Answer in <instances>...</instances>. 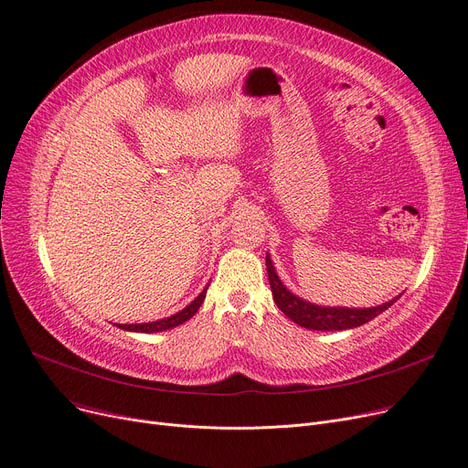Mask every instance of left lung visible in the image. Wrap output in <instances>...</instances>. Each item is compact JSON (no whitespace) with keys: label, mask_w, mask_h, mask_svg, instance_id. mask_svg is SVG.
<instances>
[{"label":"left lung","mask_w":468,"mask_h":468,"mask_svg":"<svg viewBox=\"0 0 468 468\" xmlns=\"http://www.w3.org/2000/svg\"><path fill=\"white\" fill-rule=\"evenodd\" d=\"M265 265H267V275H269V284H271L273 292V300L277 307L290 318L292 323L300 324L302 328L307 330H316V332H341V330H351L358 328L366 323H370L372 318L387 311L392 303H395L400 296L392 298L381 305L376 307H367V309H355V307H324V305H316L307 300H302L296 293H292L282 281L279 279L273 261L265 254Z\"/></svg>","instance_id":"1"}]
</instances>
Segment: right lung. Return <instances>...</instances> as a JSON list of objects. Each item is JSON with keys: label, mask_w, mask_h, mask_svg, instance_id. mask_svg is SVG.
<instances>
[{"label": "right lung", "mask_w": 468, "mask_h": 468, "mask_svg": "<svg viewBox=\"0 0 468 468\" xmlns=\"http://www.w3.org/2000/svg\"><path fill=\"white\" fill-rule=\"evenodd\" d=\"M207 290L208 286H205V290L197 296L187 307H184L182 311H178L176 314L172 316H166V318H161V321H154V323H142V324H115L117 328L121 330H127V332H138V334H155V332H165V330H170V328H176L180 324H184L186 321H189V318L199 311L201 303L205 302V296H207Z\"/></svg>", "instance_id": "right-lung-1"}]
</instances>
